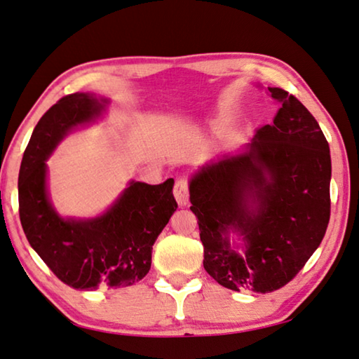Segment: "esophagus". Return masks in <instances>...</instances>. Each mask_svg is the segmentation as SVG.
I'll list each match as a JSON object with an SVG mask.
<instances>
[{"instance_id": "esophagus-1", "label": "esophagus", "mask_w": 359, "mask_h": 359, "mask_svg": "<svg viewBox=\"0 0 359 359\" xmlns=\"http://www.w3.org/2000/svg\"><path fill=\"white\" fill-rule=\"evenodd\" d=\"M173 194L176 202H178L180 207H184L189 202V183H187V178L181 176V178L176 180L175 187H173Z\"/></svg>"}]
</instances>
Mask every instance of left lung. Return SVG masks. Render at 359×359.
<instances>
[{
  "mask_svg": "<svg viewBox=\"0 0 359 359\" xmlns=\"http://www.w3.org/2000/svg\"><path fill=\"white\" fill-rule=\"evenodd\" d=\"M269 92L278 107L272 124L256 132L248 151L207 163L189 184L205 270L229 290L262 294L296 277L331 216V154L318 122L294 95Z\"/></svg>",
  "mask_w": 359,
  "mask_h": 359,
  "instance_id": "1",
  "label": "left lung"
}]
</instances>
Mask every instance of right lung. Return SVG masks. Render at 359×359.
Returning <instances> with one entry per match:
<instances>
[{
	"label": "right lung",
	"mask_w": 359,
	"mask_h": 359,
	"mask_svg": "<svg viewBox=\"0 0 359 359\" xmlns=\"http://www.w3.org/2000/svg\"><path fill=\"white\" fill-rule=\"evenodd\" d=\"M108 100L72 93L41 117L20 163L19 215L23 232L58 280L74 290L137 283L151 269V252L178 203L173 178L162 184L132 181L107 213L93 219H65L46 187V161L65 135L89 124Z\"/></svg>",
	"instance_id": "1"
}]
</instances>
